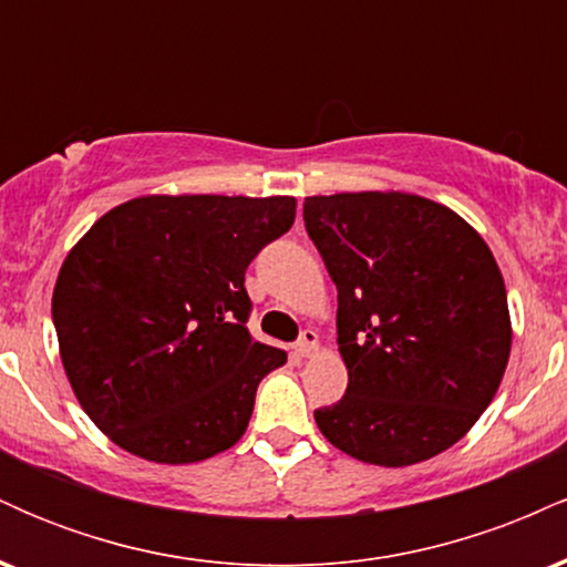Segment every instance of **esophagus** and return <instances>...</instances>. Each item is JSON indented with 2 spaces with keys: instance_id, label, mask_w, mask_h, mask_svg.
I'll use <instances>...</instances> for the list:
<instances>
[{
  "instance_id": "34e87169",
  "label": "esophagus",
  "mask_w": 567,
  "mask_h": 567,
  "mask_svg": "<svg viewBox=\"0 0 567 567\" xmlns=\"http://www.w3.org/2000/svg\"><path fill=\"white\" fill-rule=\"evenodd\" d=\"M317 349H320V336H317L315 330H303L301 338H298V343H296V354L311 357Z\"/></svg>"
}]
</instances>
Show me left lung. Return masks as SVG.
<instances>
[{
  "label": "left lung",
  "mask_w": 567,
  "mask_h": 567,
  "mask_svg": "<svg viewBox=\"0 0 567 567\" xmlns=\"http://www.w3.org/2000/svg\"><path fill=\"white\" fill-rule=\"evenodd\" d=\"M338 288L347 394L315 410L330 445L365 464H421L455 445L498 392L512 351L501 269L451 207L408 192L306 197Z\"/></svg>",
  "instance_id": "8db88e82"
}]
</instances>
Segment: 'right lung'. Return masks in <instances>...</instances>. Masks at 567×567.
<instances>
[{"mask_svg": "<svg viewBox=\"0 0 567 567\" xmlns=\"http://www.w3.org/2000/svg\"><path fill=\"white\" fill-rule=\"evenodd\" d=\"M296 197L148 194L69 250L53 290L63 370L90 421L154 464H197L245 434L288 354L247 330L245 271Z\"/></svg>", "mask_w": 567, "mask_h": 567, "instance_id": "obj_1", "label": "right lung"}]
</instances>
